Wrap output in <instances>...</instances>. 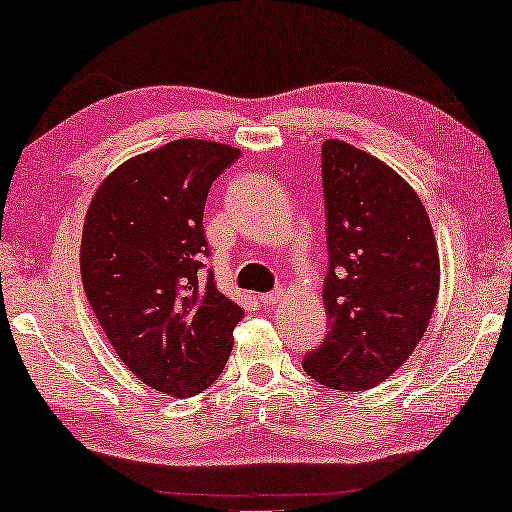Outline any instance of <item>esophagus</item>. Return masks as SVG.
<instances>
[{
    "instance_id": "34e87169",
    "label": "esophagus",
    "mask_w": 512,
    "mask_h": 512,
    "mask_svg": "<svg viewBox=\"0 0 512 512\" xmlns=\"http://www.w3.org/2000/svg\"><path fill=\"white\" fill-rule=\"evenodd\" d=\"M282 294H285V291H282L280 287H278V289H273V291H266V294L259 296V303L266 305V307H269V305H275V303H278V300L282 298Z\"/></svg>"
}]
</instances>
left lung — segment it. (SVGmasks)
Here are the masks:
<instances>
[{
    "label": "left lung",
    "instance_id": "left-lung-1",
    "mask_svg": "<svg viewBox=\"0 0 512 512\" xmlns=\"http://www.w3.org/2000/svg\"><path fill=\"white\" fill-rule=\"evenodd\" d=\"M328 335L303 358L316 383L342 392L376 387L424 337L440 291L428 214L410 184L344 141L321 148Z\"/></svg>",
    "mask_w": 512,
    "mask_h": 512
}]
</instances>
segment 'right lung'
<instances>
[{
    "label": "right lung",
    "mask_w": 512,
    "mask_h": 512,
    "mask_svg": "<svg viewBox=\"0 0 512 512\" xmlns=\"http://www.w3.org/2000/svg\"><path fill=\"white\" fill-rule=\"evenodd\" d=\"M241 157L180 139L139 154L100 184L81 237L86 298L127 369L173 396L221 376L243 310L216 289L202 230L205 200Z\"/></svg>",
    "instance_id": "obj_1"
}]
</instances>
